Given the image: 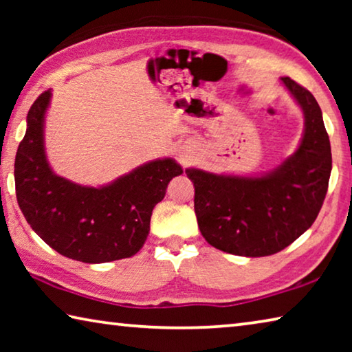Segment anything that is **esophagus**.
Listing matches in <instances>:
<instances>
[{"label": "esophagus", "mask_w": 352, "mask_h": 352, "mask_svg": "<svg viewBox=\"0 0 352 352\" xmlns=\"http://www.w3.org/2000/svg\"><path fill=\"white\" fill-rule=\"evenodd\" d=\"M182 158H183V160H184V158H186V155H183V153H182Z\"/></svg>", "instance_id": "obj_1"}]
</instances>
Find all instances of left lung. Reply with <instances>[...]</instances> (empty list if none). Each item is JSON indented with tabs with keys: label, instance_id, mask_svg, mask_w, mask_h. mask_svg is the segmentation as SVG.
<instances>
[{
	"label": "left lung",
	"instance_id": "left-lung-1",
	"mask_svg": "<svg viewBox=\"0 0 352 352\" xmlns=\"http://www.w3.org/2000/svg\"><path fill=\"white\" fill-rule=\"evenodd\" d=\"M305 111V135L290 158L264 177H226L186 169L195 188L200 233L222 252L259 258L281 252L312 226L329 184L332 155L312 93L281 77Z\"/></svg>",
	"mask_w": 352,
	"mask_h": 352
}]
</instances>
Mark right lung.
Returning a JSON list of instances; mask_svg holds the SVG:
<instances>
[{"mask_svg":"<svg viewBox=\"0 0 352 352\" xmlns=\"http://www.w3.org/2000/svg\"><path fill=\"white\" fill-rule=\"evenodd\" d=\"M51 91L35 99L15 157V192L31 228L57 253L100 264L136 254L144 245L153 206L172 178L183 174L172 158L140 166L109 186L88 188L56 175L43 147Z\"/></svg>","mask_w":352,"mask_h":352,"instance_id":"obj_1","label":"right lung"}]
</instances>
